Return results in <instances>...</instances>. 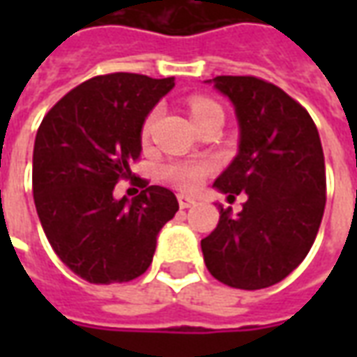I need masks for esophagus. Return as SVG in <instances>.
Returning a JSON list of instances; mask_svg holds the SVG:
<instances>
[{
  "mask_svg": "<svg viewBox=\"0 0 357 357\" xmlns=\"http://www.w3.org/2000/svg\"><path fill=\"white\" fill-rule=\"evenodd\" d=\"M178 202L181 208H191V206L195 204V199L187 197V195H178Z\"/></svg>",
  "mask_w": 357,
  "mask_h": 357,
  "instance_id": "esophagus-1",
  "label": "esophagus"
}]
</instances>
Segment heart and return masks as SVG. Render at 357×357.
I'll return each instance as SVG.
<instances>
[{
    "label": "heart",
    "mask_w": 357,
    "mask_h": 357,
    "mask_svg": "<svg viewBox=\"0 0 357 357\" xmlns=\"http://www.w3.org/2000/svg\"><path fill=\"white\" fill-rule=\"evenodd\" d=\"M187 107H189V114H191L197 126L202 124L204 120H208L212 116H224L222 107L214 99L204 97V95L189 97ZM156 116H158V110L155 109L151 110L149 116L145 118V122L141 126V137L143 139H147L151 132H153ZM212 170H214V164L208 162V160H179V162L166 164L162 168V176L170 181L172 185L178 187V189L193 191L195 187L201 185L202 179L206 178Z\"/></svg>",
    "instance_id": "obj_1"
}]
</instances>
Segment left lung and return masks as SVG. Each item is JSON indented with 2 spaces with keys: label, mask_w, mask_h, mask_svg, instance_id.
Masks as SVG:
<instances>
[{
  "label": "left lung",
  "mask_w": 357,
  "mask_h": 357,
  "mask_svg": "<svg viewBox=\"0 0 357 357\" xmlns=\"http://www.w3.org/2000/svg\"><path fill=\"white\" fill-rule=\"evenodd\" d=\"M235 105L239 155L214 181L243 210L220 208V222L201 241L204 264L220 283L258 291L283 281L306 258L325 210V158L307 110L256 76H216Z\"/></svg>",
  "instance_id": "left-lung-1"
}]
</instances>
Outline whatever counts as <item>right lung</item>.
Instances as JSON below:
<instances>
[{
	"label": "right lung",
	"mask_w": 357,
	"mask_h": 357,
	"mask_svg": "<svg viewBox=\"0 0 357 357\" xmlns=\"http://www.w3.org/2000/svg\"><path fill=\"white\" fill-rule=\"evenodd\" d=\"M174 78L112 73L59 99L38 128L32 193L45 237L66 268L95 284L126 283L153 262L156 235L178 212L170 189L136 178L141 126ZM120 178L142 193L114 199Z\"/></svg>",
	"instance_id": "right-lung-1"
}]
</instances>
